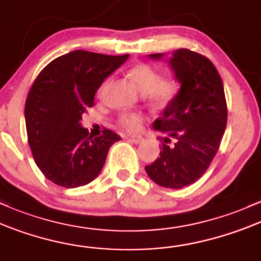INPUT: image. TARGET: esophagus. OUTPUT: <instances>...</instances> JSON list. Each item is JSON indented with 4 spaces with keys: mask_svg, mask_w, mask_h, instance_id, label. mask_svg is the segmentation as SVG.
I'll return each mask as SVG.
<instances>
[{
    "mask_svg": "<svg viewBox=\"0 0 261 261\" xmlns=\"http://www.w3.org/2000/svg\"><path fill=\"white\" fill-rule=\"evenodd\" d=\"M129 139L134 143V144H139V143L143 142V137L142 136H133V137H130Z\"/></svg>",
    "mask_w": 261,
    "mask_h": 261,
    "instance_id": "1",
    "label": "esophagus"
}]
</instances>
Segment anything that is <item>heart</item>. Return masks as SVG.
I'll list each match as a JSON object with an SVG mask.
<instances>
[{"instance_id": "1", "label": "heart", "mask_w": 261, "mask_h": 261, "mask_svg": "<svg viewBox=\"0 0 261 261\" xmlns=\"http://www.w3.org/2000/svg\"><path fill=\"white\" fill-rule=\"evenodd\" d=\"M128 77L133 81L137 89L158 107H165L174 101L178 92L176 80L162 77L156 69L144 63H138L128 70ZM108 80H105L98 87V96L105 92ZM143 116L139 113H122L118 117V124L128 132H137L142 127Z\"/></svg>"}]
</instances>
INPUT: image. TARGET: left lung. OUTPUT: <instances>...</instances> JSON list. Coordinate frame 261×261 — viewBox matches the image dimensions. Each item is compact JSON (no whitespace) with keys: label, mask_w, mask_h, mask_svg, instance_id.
<instances>
[{"label":"left lung","mask_w":261,"mask_h":261,"mask_svg":"<svg viewBox=\"0 0 261 261\" xmlns=\"http://www.w3.org/2000/svg\"><path fill=\"white\" fill-rule=\"evenodd\" d=\"M164 54H150L160 60ZM169 65L180 90L153 127L165 137L160 156L145 166L146 174L158 185L182 189L204 174L217 154L227 124L224 89L217 69L203 55L177 49Z\"/></svg>","instance_id":"left-lung-1"}]
</instances>
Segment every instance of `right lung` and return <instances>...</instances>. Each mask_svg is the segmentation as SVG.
Returning <instances> with one entry per match:
<instances>
[{"mask_svg":"<svg viewBox=\"0 0 261 261\" xmlns=\"http://www.w3.org/2000/svg\"><path fill=\"white\" fill-rule=\"evenodd\" d=\"M128 57L71 51L49 63L32 85L24 108L28 143L38 168L55 185L91 182L111 145L121 139L110 129L93 138L80 121L105 79Z\"/></svg>","mask_w":261,"mask_h":261,"instance_id":"add662e5","label":"right lung"}]
</instances>
